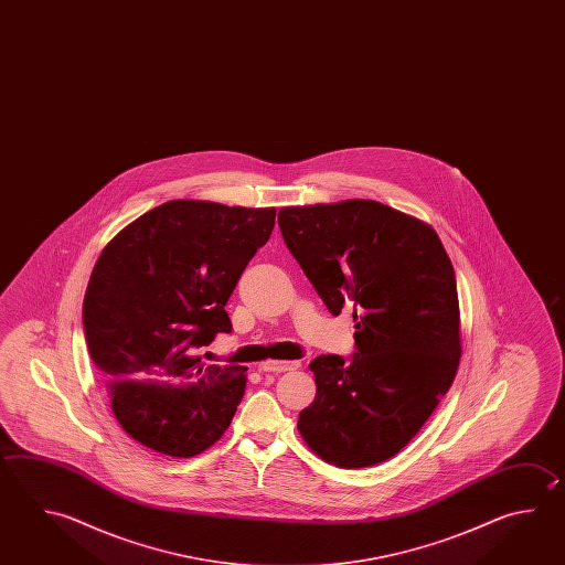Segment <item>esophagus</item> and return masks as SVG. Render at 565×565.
<instances>
[{"label": "esophagus", "instance_id": "obj_1", "mask_svg": "<svg viewBox=\"0 0 565 565\" xmlns=\"http://www.w3.org/2000/svg\"><path fill=\"white\" fill-rule=\"evenodd\" d=\"M299 362H277V360H267V362L262 363L259 365V370L262 372H289V370H298Z\"/></svg>", "mask_w": 565, "mask_h": 565}]
</instances>
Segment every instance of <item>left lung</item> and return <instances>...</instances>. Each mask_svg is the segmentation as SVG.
Segmentation results:
<instances>
[{
  "label": "left lung",
  "instance_id": "left-lung-1",
  "mask_svg": "<svg viewBox=\"0 0 565 565\" xmlns=\"http://www.w3.org/2000/svg\"><path fill=\"white\" fill-rule=\"evenodd\" d=\"M291 256L333 316L353 308L352 360L309 363L298 429L338 468L394 458L434 414L461 358L454 266L431 225L373 200L281 207Z\"/></svg>",
  "mask_w": 565,
  "mask_h": 565
}]
</instances>
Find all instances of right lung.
Segmentation results:
<instances>
[{
  "label": "right lung",
  "instance_id": "add662e5",
  "mask_svg": "<svg viewBox=\"0 0 565 565\" xmlns=\"http://www.w3.org/2000/svg\"><path fill=\"white\" fill-rule=\"evenodd\" d=\"M274 224V207L173 200L97 257L84 299L87 350L119 426L141 446L193 458L232 424L245 367L198 352L232 331L225 303Z\"/></svg>",
  "mask_w": 565,
  "mask_h": 565
}]
</instances>
